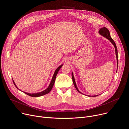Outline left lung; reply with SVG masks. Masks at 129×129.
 Masks as SVG:
<instances>
[{"mask_svg":"<svg viewBox=\"0 0 129 129\" xmlns=\"http://www.w3.org/2000/svg\"><path fill=\"white\" fill-rule=\"evenodd\" d=\"M99 33L102 35V36H103L104 37H105L107 39H108V40H109L110 41V42L113 44V45L115 47V51H116V56H117V66H118V52H117V47H116V45L115 43V42L114 41V40L112 39V38L111 37V36H110V31L109 30L106 28V27H103V28H102L100 29L99 30ZM72 79H73V83H74V86L75 87H76V89L79 92H81L79 89H78L77 87V85H76V82H75V78H74V75H73V74L72 73ZM98 95H96V96H93V97H96ZM89 97H91L90 96H88Z\"/></svg>","mask_w":129,"mask_h":129,"instance_id":"1","label":"left lung"}]
</instances>
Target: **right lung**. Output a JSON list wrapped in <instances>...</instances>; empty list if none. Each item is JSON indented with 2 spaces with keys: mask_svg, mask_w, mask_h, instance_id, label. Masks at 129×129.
I'll return each mask as SVG.
<instances>
[{
  "mask_svg": "<svg viewBox=\"0 0 129 129\" xmlns=\"http://www.w3.org/2000/svg\"><path fill=\"white\" fill-rule=\"evenodd\" d=\"M62 65H63L60 66L59 67H57V68L55 70V72H54V75H53V76L52 79V80H51V82H50V84L49 86H48V87L45 90H44V91H42V92H40L36 93H27V92H24H24L25 93H26V94H27V95H29V96H31V97H40V96H43V95H46V94H47V93H48L51 91V90L52 89V87H53V85H54V82H55V80L56 76V75H57V73H58V71H59L60 69L61 68V67L62 66ZM13 83L14 84L15 86H16V87L17 88H18L17 87L16 85H15V83H14V82L13 80Z\"/></svg>",
  "mask_w": 129,
  "mask_h": 129,
  "instance_id": "1",
  "label": "right lung"
}]
</instances>
